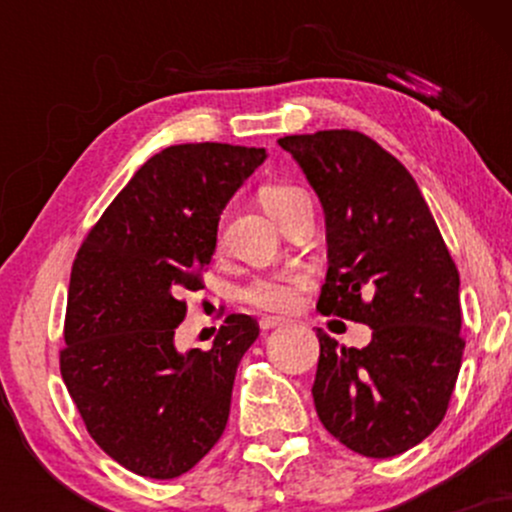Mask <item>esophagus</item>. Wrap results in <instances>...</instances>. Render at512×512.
Segmentation results:
<instances>
[{
  "mask_svg": "<svg viewBox=\"0 0 512 512\" xmlns=\"http://www.w3.org/2000/svg\"><path fill=\"white\" fill-rule=\"evenodd\" d=\"M286 317H276V315H267V317H262L260 320V327L262 330H274V327H281V325H286Z\"/></svg>",
  "mask_w": 512,
  "mask_h": 512,
  "instance_id": "esophagus-1",
  "label": "esophagus"
}]
</instances>
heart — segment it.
I'll return each mask as SVG.
<instances>
[{
  "mask_svg": "<svg viewBox=\"0 0 512 512\" xmlns=\"http://www.w3.org/2000/svg\"><path fill=\"white\" fill-rule=\"evenodd\" d=\"M305 197V192L291 185H267L260 190V202L264 211L274 221L293 207L296 199ZM310 284V276L303 269H286L276 274H257L245 281L238 289V301L248 308L264 310V313H286L296 308L301 301V291Z\"/></svg>",
  "mask_w": 512,
  "mask_h": 512,
  "instance_id": "b5f03b06",
  "label": "heart"
}]
</instances>
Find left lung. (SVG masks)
Returning <instances> with one entry per match:
<instances>
[{"label": "left lung", "mask_w": 512, "mask_h": 512, "mask_svg": "<svg viewBox=\"0 0 512 512\" xmlns=\"http://www.w3.org/2000/svg\"><path fill=\"white\" fill-rule=\"evenodd\" d=\"M320 197L327 279L317 310L363 322V349L317 330L322 426L366 457H395L436 431L462 366L460 274L419 185L354 129L279 139Z\"/></svg>", "instance_id": "8db88e82"}]
</instances>
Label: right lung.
I'll list each match as a JSON object with an SVG mask.
<instances>
[{"label":"right lung","mask_w":512,"mask_h":512,"mask_svg":"<svg viewBox=\"0 0 512 512\" xmlns=\"http://www.w3.org/2000/svg\"><path fill=\"white\" fill-rule=\"evenodd\" d=\"M264 158L255 146H168L76 252L62 380L91 438L129 472L180 477L226 428L238 363L260 325L228 315L209 351L178 354L173 337L187 313L182 293L204 289L223 207Z\"/></svg>","instance_id":"obj_1"}]
</instances>
